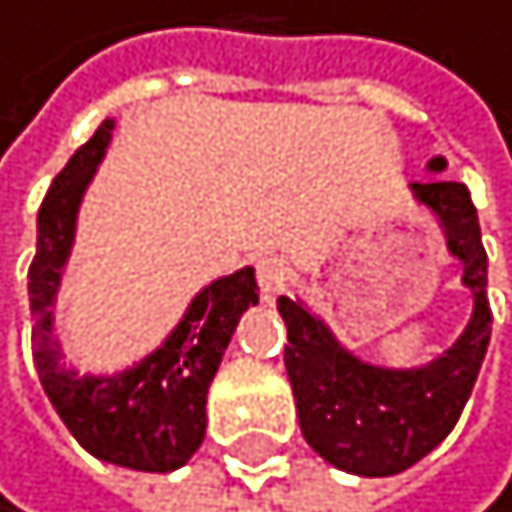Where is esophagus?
<instances>
[{"label":"esophagus","mask_w":512,"mask_h":512,"mask_svg":"<svg viewBox=\"0 0 512 512\" xmlns=\"http://www.w3.org/2000/svg\"><path fill=\"white\" fill-rule=\"evenodd\" d=\"M254 271H258V287L264 293V300H274V296L287 287L290 267L280 254H264V258H258V264H254Z\"/></svg>","instance_id":"1"}]
</instances>
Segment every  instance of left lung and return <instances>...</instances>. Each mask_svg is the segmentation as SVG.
Returning a JSON list of instances; mask_svg holds the SVG:
<instances>
[{"label": "left lung", "instance_id": "1", "mask_svg": "<svg viewBox=\"0 0 512 512\" xmlns=\"http://www.w3.org/2000/svg\"><path fill=\"white\" fill-rule=\"evenodd\" d=\"M429 167L442 170L445 161L435 157ZM413 193L419 203L439 212L448 251L465 261V283L474 293L468 329L439 361L419 371L371 368L348 355L303 303L290 296L277 300L290 342L283 348V364L306 442L329 465L364 478L406 471L455 429L478 381L494 319L487 303V251L468 186L416 180Z\"/></svg>", "mask_w": 512, "mask_h": 512}]
</instances>
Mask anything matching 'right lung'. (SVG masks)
<instances>
[{
	"label": "right lung",
	"mask_w": 512,
	"mask_h": 512,
	"mask_svg": "<svg viewBox=\"0 0 512 512\" xmlns=\"http://www.w3.org/2000/svg\"><path fill=\"white\" fill-rule=\"evenodd\" d=\"M112 119L54 177L38 212V251L28 267L31 355L47 400L89 455L131 471H174L206 435V393L241 313L258 303L254 271H235L196 296L174 335L119 377H77L57 364L51 303L89 177L106 154Z\"/></svg>",
	"instance_id": "right-lung-1"
}]
</instances>
